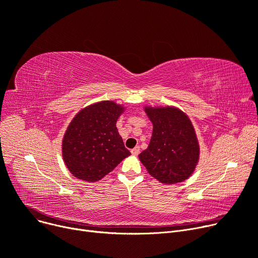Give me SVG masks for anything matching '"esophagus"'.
I'll return each mask as SVG.
<instances>
[{
  "mask_svg": "<svg viewBox=\"0 0 258 258\" xmlns=\"http://www.w3.org/2000/svg\"><path fill=\"white\" fill-rule=\"evenodd\" d=\"M140 151H141L140 147L136 146L135 148H133V149L131 150V153H132V155H139V154H140Z\"/></svg>",
  "mask_w": 258,
  "mask_h": 258,
  "instance_id": "esophagus-1",
  "label": "esophagus"
}]
</instances>
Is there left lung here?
I'll list each match as a JSON object with an SVG mask.
<instances>
[{"instance_id":"left-lung-1","label":"left lung","mask_w":258,"mask_h":258,"mask_svg":"<svg viewBox=\"0 0 258 258\" xmlns=\"http://www.w3.org/2000/svg\"><path fill=\"white\" fill-rule=\"evenodd\" d=\"M153 124L148 148L139 155L149 174L161 183L182 182L199 159L198 140L189 118L174 107L145 108Z\"/></svg>"}]
</instances>
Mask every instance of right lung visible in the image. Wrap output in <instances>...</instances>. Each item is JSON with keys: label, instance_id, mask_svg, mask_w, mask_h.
<instances>
[{"label": "right lung", "instance_id": "add662e5", "mask_svg": "<svg viewBox=\"0 0 258 258\" xmlns=\"http://www.w3.org/2000/svg\"><path fill=\"white\" fill-rule=\"evenodd\" d=\"M123 110L114 102L103 101L74 117L62 141V155L75 177L95 182L131 154L116 128Z\"/></svg>", "mask_w": 258, "mask_h": 258}]
</instances>
